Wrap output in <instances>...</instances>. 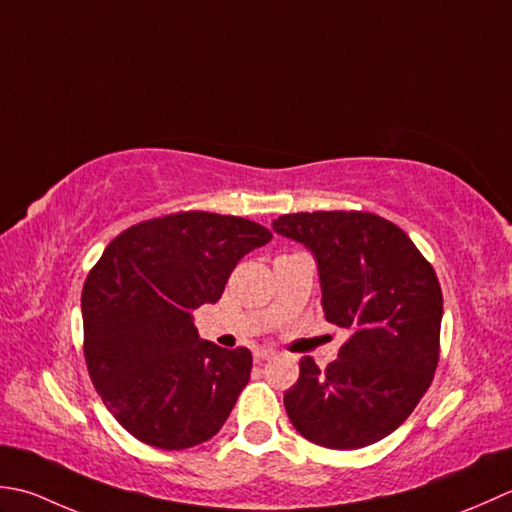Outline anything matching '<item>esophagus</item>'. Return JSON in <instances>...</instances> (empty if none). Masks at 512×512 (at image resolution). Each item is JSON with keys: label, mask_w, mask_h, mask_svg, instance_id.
<instances>
[{"label": "esophagus", "mask_w": 512, "mask_h": 512, "mask_svg": "<svg viewBox=\"0 0 512 512\" xmlns=\"http://www.w3.org/2000/svg\"><path fill=\"white\" fill-rule=\"evenodd\" d=\"M276 356V351H271V349H256L254 351V360L256 362H265V360H271Z\"/></svg>", "instance_id": "obj_1"}]
</instances>
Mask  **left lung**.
<instances>
[{"instance_id":"1","label":"left lung","mask_w":512,"mask_h":512,"mask_svg":"<svg viewBox=\"0 0 512 512\" xmlns=\"http://www.w3.org/2000/svg\"><path fill=\"white\" fill-rule=\"evenodd\" d=\"M274 232L314 254L322 309L349 329L325 371L300 360L285 409L309 442L338 451L375 444L413 413L440 360L442 289L398 225L369 212H300Z\"/></svg>"}]
</instances>
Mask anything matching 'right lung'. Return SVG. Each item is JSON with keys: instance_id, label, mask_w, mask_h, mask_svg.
I'll use <instances>...</instances> for the list:
<instances>
[{"instance_id": "1", "label": "right lung", "mask_w": 512, "mask_h": 512, "mask_svg": "<svg viewBox=\"0 0 512 512\" xmlns=\"http://www.w3.org/2000/svg\"><path fill=\"white\" fill-rule=\"evenodd\" d=\"M269 241L267 227L241 216L179 212L128 227L90 269L81 291L90 380L143 444L181 451L221 431L252 353L198 338L192 311L221 298L238 260Z\"/></svg>"}]
</instances>
